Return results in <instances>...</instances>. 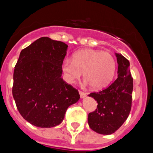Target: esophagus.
Returning <instances> with one entry per match:
<instances>
[{
	"mask_svg": "<svg viewBox=\"0 0 153 153\" xmlns=\"http://www.w3.org/2000/svg\"><path fill=\"white\" fill-rule=\"evenodd\" d=\"M79 94H80V96H81V98H84L87 95V94L86 92H82V91H80L79 90Z\"/></svg>",
	"mask_w": 153,
	"mask_h": 153,
	"instance_id": "esophagus-1",
	"label": "esophagus"
}]
</instances>
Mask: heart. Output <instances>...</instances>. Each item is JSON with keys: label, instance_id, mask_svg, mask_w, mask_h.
<instances>
[{"label": "heart", "instance_id": "heart-1", "mask_svg": "<svg viewBox=\"0 0 153 153\" xmlns=\"http://www.w3.org/2000/svg\"><path fill=\"white\" fill-rule=\"evenodd\" d=\"M115 58L110 53L95 49H84L73 55L72 60L65 58L62 69L66 80L74 82L84 72L85 84L101 89L110 83L115 72Z\"/></svg>", "mask_w": 153, "mask_h": 153}]
</instances>
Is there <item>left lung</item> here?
Wrapping results in <instances>:
<instances>
[{
  "instance_id": "left-lung-1",
  "label": "left lung",
  "mask_w": 153,
  "mask_h": 153,
  "mask_svg": "<svg viewBox=\"0 0 153 153\" xmlns=\"http://www.w3.org/2000/svg\"><path fill=\"white\" fill-rule=\"evenodd\" d=\"M118 78L106 89L89 95L98 103L97 109L88 115V124L95 132L110 135L124 123L132 106L133 79L129 62L121 54L115 53Z\"/></svg>"
}]
</instances>
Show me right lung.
<instances>
[{
  "mask_svg": "<svg viewBox=\"0 0 153 153\" xmlns=\"http://www.w3.org/2000/svg\"><path fill=\"white\" fill-rule=\"evenodd\" d=\"M67 47L64 42L42 37L20 53L12 95L21 116L34 126L59 125L68 107L79 100L78 91L61 78Z\"/></svg>",
  "mask_w": 153,
  "mask_h": 153,
  "instance_id": "1",
  "label": "right lung"
}]
</instances>
